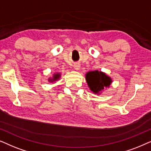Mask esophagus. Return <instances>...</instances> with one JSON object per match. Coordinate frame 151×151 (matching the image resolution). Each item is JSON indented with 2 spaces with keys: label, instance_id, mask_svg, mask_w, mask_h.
Instances as JSON below:
<instances>
[{
  "label": "esophagus",
  "instance_id": "esophagus-1",
  "mask_svg": "<svg viewBox=\"0 0 151 151\" xmlns=\"http://www.w3.org/2000/svg\"><path fill=\"white\" fill-rule=\"evenodd\" d=\"M74 68L75 70H79V68H80V65L79 63H76V64H74Z\"/></svg>",
  "mask_w": 151,
  "mask_h": 151
}]
</instances>
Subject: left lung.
<instances>
[{
    "label": "left lung",
    "instance_id": "1",
    "mask_svg": "<svg viewBox=\"0 0 151 151\" xmlns=\"http://www.w3.org/2000/svg\"><path fill=\"white\" fill-rule=\"evenodd\" d=\"M86 81L90 90L94 93H98L105 88H108L112 82L111 79L106 74L97 70L88 72Z\"/></svg>",
    "mask_w": 151,
    "mask_h": 151
}]
</instances>
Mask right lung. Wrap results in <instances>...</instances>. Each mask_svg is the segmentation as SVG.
Segmentation results:
<instances>
[{
	"instance_id": "obj_1",
	"label": "right lung",
	"mask_w": 151,
	"mask_h": 151,
	"mask_svg": "<svg viewBox=\"0 0 151 151\" xmlns=\"http://www.w3.org/2000/svg\"><path fill=\"white\" fill-rule=\"evenodd\" d=\"M59 77V74H56V75L54 76V79L53 80H57Z\"/></svg>"
}]
</instances>
